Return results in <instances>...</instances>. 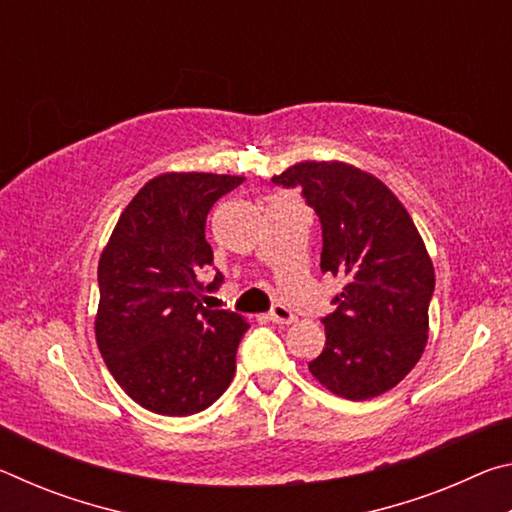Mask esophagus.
I'll return each instance as SVG.
<instances>
[{
    "label": "esophagus",
    "mask_w": 512,
    "mask_h": 512,
    "mask_svg": "<svg viewBox=\"0 0 512 512\" xmlns=\"http://www.w3.org/2000/svg\"><path fill=\"white\" fill-rule=\"evenodd\" d=\"M268 318H271L273 323H277V325L296 323V314H293V311L289 307H284V305H275L271 309V314H268Z\"/></svg>",
    "instance_id": "34e87169"
}]
</instances>
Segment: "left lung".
Returning a JSON list of instances; mask_svg holds the SVG:
<instances>
[{"instance_id":"8db88e82","label":"left lung","mask_w":512,"mask_h":512,"mask_svg":"<svg viewBox=\"0 0 512 512\" xmlns=\"http://www.w3.org/2000/svg\"><path fill=\"white\" fill-rule=\"evenodd\" d=\"M273 183L302 189L323 228L320 268L343 282L309 372L345 400L391 391L422 357L436 287L413 219L379 178L339 160L298 162Z\"/></svg>"}]
</instances>
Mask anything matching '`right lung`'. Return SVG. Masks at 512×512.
Instances as JSON below:
<instances>
[{
  "mask_svg": "<svg viewBox=\"0 0 512 512\" xmlns=\"http://www.w3.org/2000/svg\"><path fill=\"white\" fill-rule=\"evenodd\" d=\"M241 176L162 173L135 194L99 259L94 334L126 395L160 415H192L223 395L235 377L248 323L235 311L203 307L212 264L207 212Z\"/></svg>",
  "mask_w": 512,
  "mask_h": 512,
  "instance_id": "right-lung-1",
  "label": "right lung"
}]
</instances>
